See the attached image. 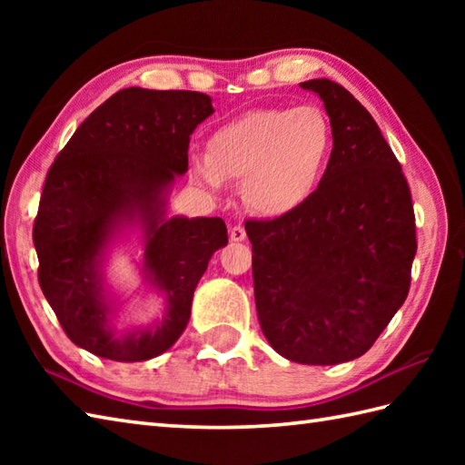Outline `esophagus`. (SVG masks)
Here are the masks:
<instances>
[{
    "label": "esophagus",
    "mask_w": 465,
    "mask_h": 465,
    "mask_svg": "<svg viewBox=\"0 0 465 465\" xmlns=\"http://www.w3.org/2000/svg\"><path fill=\"white\" fill-rule=\"evenodd\" d=\"M230 238L232 242H243L245 240V227L243 225H233L232 232H230Z\"/></svg>",
    "instance_id": "obj_1"
}]
</instances>
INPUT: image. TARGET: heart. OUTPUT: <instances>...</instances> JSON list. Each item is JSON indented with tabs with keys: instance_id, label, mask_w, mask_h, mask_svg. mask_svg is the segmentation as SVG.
I'll return each instance as SVG.
<instances>
[{
	"instance_id": "b5f03b06",
	"label": "heart",
	"mask_w": 465,
	"mask_h": 465,
	"mask_svg": "<svg viewBox=\"0 0 465 465\" xmlns=\"http://www.w3.org/2000/svg\"><path fill=\"white\" fill-rule=\"evenodd\" d=\"M331 152V125L318 107H268L217 127L207 155L192 160V177L212 192H220L225 180H243L245 203L275 217L310 200Z\"/></svg>"
}]
</instances>
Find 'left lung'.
<instances>
[{"instance_id":"obj_1","label":"left lung","mask_w":465,"mask_h":465,"mask_svg":"<svg viewBox=\"0 0 465 465\" xmlns=\"http://www.w3.org/2000/svg\"><path fill=\"white\" fill-rule=\"evenodd\" d=\"M333 152L298 210L245 220L255 310L283 358L335 365L368 351L406 302L418 250L411 193L370 112L331 80H310Z\"/></svg>"}]
</instances>
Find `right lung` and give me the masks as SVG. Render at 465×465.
Wrapping results in <instances>:
<instances>
[{
    "mask_svg": "<svg viewBox=\"0 0 465 465\" xmlns=\"http://www.w3.org/2000/svg\"><path fill=\"white\" fill-rule=\"evenodd\" d=\"M212 114V97L200 92L127 87L90 114L47 170L34 222L37 280L80 348L143 361L170 350L185 330L195 285L213 252L227 245V227L222 217L160 220V195L187 172L190 135ZM135 213L148 225L146 264L168 293V315L153 331L115 336L94 258L113 223Z\"/></svg>",
    "mask_w": 465,
    "mask_h": 465,
    "instance_id": "right-lung-1",
    "label": "right lung"
}]
</instances>
